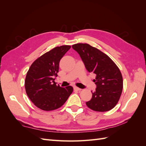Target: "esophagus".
Listing matches in <instances>:
<instances>
[{
    "instance_id": "obj_1",
    "label": "esophagus",
    "mask_w": 146,
    "mask_h": 146,
    "mask_svg": "<svg viewBox=\"0 0 146 146\" xmlns=\"http://www.w3.org/2000/svg\"><path fill=\"white\" fill-rule=\"evenodd\" d=\"M74 90H77V91H79V90H80L81 89H80V88L77 87V86H74Z\"/></svg>"
}]
</instances>
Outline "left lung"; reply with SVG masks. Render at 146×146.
I'll use <instances>...</instances> for the list:
<instances>
[{
    "instance_id": "obj_1",
    "label": "left lung",
    "mask_w": 146,
    "mask_h": 146,
    "mask_svg": "<svg viewBox=\"0 0 146 146\" xmlns=\"http://www.w3.org/2000/svg\"><path fill=\"white\" fill-rule=\"evenodd\" d=\"M72 47L80 55L89 72L96 75L93 82L97 86L91 99L86 102L88 108L96 111L113 109L120 99L123 79L120 70L110 57L88 44L78 43Z\"/></svg>"
}]
</instances>
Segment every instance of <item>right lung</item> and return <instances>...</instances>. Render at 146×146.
Listing matches in <instances>:
<instances>
[{
	"mask_svg": "<svg viewBox=\"0 0 146 146\" xmlns=\"http://www.w3.org/2000/svg\"><path fill=\"white\" fill-rule=\"evenodd\" d=\"M71 46L56 47L41 55L30 66L25 80V91L30 100L39 109L51 111L61 107L72 94L71 86H57L55 77L60 60Z\"/></svg>",
	"mask_w": 146,
	"mask_h": 146,
	"instance_id": "1",
	"label": "right lung"
}]
</instances>
